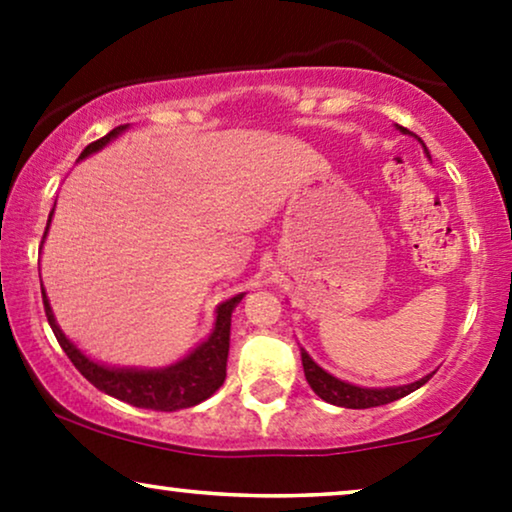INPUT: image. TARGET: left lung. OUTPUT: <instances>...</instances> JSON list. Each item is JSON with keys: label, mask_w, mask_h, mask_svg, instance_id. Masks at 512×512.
Wrapping results in <instances>:
<instances>
[{"label": "left lung", "mask_w": 512, "mask_h": 512, "mask_svg": "<svg viewBox=\"0 0 512 512\" xmlns=\"http://www.w3.org/2000/svg\"><path fill=\"white\" fill-rule=\"evenodd\" d=\"M398 130L405 132V135H410V130L403 128V125H398ZM419 142H422V139H419ZM422 146H424L426 156H429V149H426L424 142H422ZM300 359H303L305 380L312 387L314 394H317L319 398H324L326 403L340 405V408H352V410H366V408H377V405L394 403V401H398V398L412 394V391L429 382L431 375H433V373L426 375V377H422V380H417L412 384H403V387L366 389V387H356V384L342 382V380H338V377H333L331 373H326L324 368H319L317 363L312 361V356L307 354L305 349H300Z\"/></svg>", "instance_id": "left-lung-1"}]
</instances>
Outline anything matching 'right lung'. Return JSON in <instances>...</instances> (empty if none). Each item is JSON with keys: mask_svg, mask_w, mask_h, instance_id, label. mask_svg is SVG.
Returning a JSON list of instances; mask_svg holds the SVG:
<instances>
[{"mask_svg": "<svg viewBox=\"0 0 512 512\" xmlns=\"http://www.w3.org/2000/svg\"><path fill=\"white\" fill-rule=\"evenodd\" d=\"M128 125H118L104 135L97 142L88 144L81 151V160L90 156V153L100 151L102 146H107L111 139L121 135ZM53 216V212H51ZM48 216V223H51ZM48 230V226H46ZM46 237V233H44ZM44 296V310L51 324L55 338H58L60 347L65 349L69 361L74 363L76 370L86 377V380L97 387L104 394L118 398V401L135 405V408L146 410H158V412H174L181 408H193L202 401H207L216 389L221 387L226 380V361H228V349H230V314L237 307V303L244 298V293L228 298L226 303L216 307V324L209 338L193 349L191 354L184 359L172 363L167 368L158 370H137V368H109L102 366L93 359H88L81 349H76L74 342L65 338V333L60 331V326L55 324L53 310L48 305L46 291H41Z\"/></svg>", "mask_w": 512, "mask_h": 512, "instance_id": "obj_1", "label": "right lung"}]
</instances>
